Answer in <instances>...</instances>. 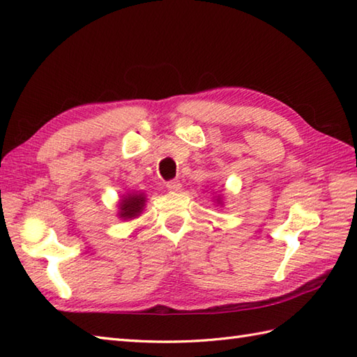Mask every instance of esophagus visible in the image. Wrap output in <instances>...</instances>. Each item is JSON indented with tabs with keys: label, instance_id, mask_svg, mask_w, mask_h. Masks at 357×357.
Here are the masks:
<instances>
[{
	"label": "esophagus",
	"instance_id": "1",
	"mask_svg": "<svg viewBox=\"0 0 357 357\" xmlns=\"http://www.w3.org/2000/svg\"><path fill=\"white\" fill-rule=\"evenodd\" d=\"M167 190L170 192H181L183 190V184L179 183V181H170V183H167Z\"/></svg>",
	"mask_w": 357,
	"mask_h": 357
}]
</instances>
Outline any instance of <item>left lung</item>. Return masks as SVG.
<instances>
[{
    "instance_id": "obj_1",
    "label": "left lung",
    "mask_w": 357,
    "mask_h": 357,
    "mask_svg": "<svg viewBox=\"0 0 357 357\" xmlns=\"http://www.w3.org/2000/svg\"><path fill=\"white\" fill-rule=\"evenodd\" d=\"M215 193H216V192H213V195H215ZM213 202H215L216 207H224L222 195H215V196H213Z\"/></svg>"
}]
</instances>
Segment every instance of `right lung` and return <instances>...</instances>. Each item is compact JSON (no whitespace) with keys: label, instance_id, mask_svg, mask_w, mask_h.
I'll list each match as a JSON object with an SVG mask.
<instances>
[{"label":"right lung","instance_id":"right-lung-1","mask_svg":"<svg viewBox=\"0 0 357 357\" xmlns=\"http://www.w3.org/2000/svg\"><path fill=\"white\" fill-rule=\"evenodd\" d=\"M147 206V195L141 190H128L123 193L119 199V208H118V218L123 221H132V219L139 218L142 215L144 208Z\"/></svg>","mask_w":357,"mask_h":357}]
</instances>
